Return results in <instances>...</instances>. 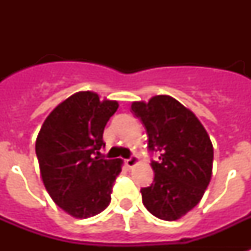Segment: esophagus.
<instances>
[{
	"label": "esophagus",
	"instance_id": "34e87169",
	"mask_svg": "<svg viewBox=\"0 0 251 251\" xmlns=\"http://www.w3.org/2000/svg\"><path fill=\"white\" fill-rule=\"evenodd\" d=\"M138 160H139V159H138V156H135V155H133V156H130L129 159H126V160H125V164L127 165V167H129V168H133L134 165L137 164Z\"/></svg>",
	"mask_w": 251,
	"mask_h": 251
}]
</instances>
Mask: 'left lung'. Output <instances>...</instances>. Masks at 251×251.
I'll return each mask as SVG.
<instances>
[{"mask_svg":"<svg viewBox=\"0 0 251 251\" xmlns=\"http://www.w3.org/2000/svg\"><path fill=\"white\" fill-rule=\"evenodd\" d=\"M131 112L147 130L150 152L159 153V161H151L152 183L141 189L143 204L161 220H177L198 204L210 183V137L193 112L167 95L133 102Z\"/></svg>","mask_w":251,"mask_h":251,"instance_id":"8db88e82","label":"left lung"}]
</instances>
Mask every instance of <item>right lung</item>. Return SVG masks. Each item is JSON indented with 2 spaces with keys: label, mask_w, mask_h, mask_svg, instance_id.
Instances as JSON below:
<instances>
[{
  "label": "right lung",
  "mask_w": 251,
  "mask_h": 251,
  "mask_svg": "<svg viewBox=\"0 0 251 251\" xmlns=\"http://www.w3.org/2000/svg\"><path fill=\"white\" fill-rule=\"evenodd\" d=\"M117 101L78 92L57 105L41 126L36 156L47 191L57 206L74 218L100 214L110 202L121 159L100 157L102 133Z\"/></svg>",
  "instance_id": "obj_1"
}]
</instances>
